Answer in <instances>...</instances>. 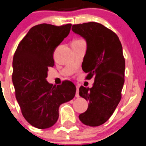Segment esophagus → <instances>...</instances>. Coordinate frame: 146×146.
<instances>
[{"mask_svg":"<svg viewBox=\"0 0 146 146\" xmlns=\"http://www.w3.org/2000/svg\"><path fill=\"white\" fill-rule=\"evenodd\" d=\"M75 96H76V97H77V98L80 97V95H79V89H78V88H77V92H76Z\"/></svg>","mask_w":146,"mask_h":146,"instance_id":"obj_1","label":"esophagus"}]
</instances>
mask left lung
Listing matches in <instances>:
<instances>
[{
	"label": "left lung",
	"mask_w": 146,
	"mask_h": 146,
	"mask_svg": "<svg viewBox=\"0 0 146 146\" xmlns=\"http://www.w3.org/2000/svg\"><path fill=\"white\" fill-rule=\"evenodd\" d=\"M72 29L86 40L82 70L88 73L87 80L95 78L91 88L79 89L80 96L89 102L79 119L88 126H99L110 118L121 100L125 69L122 46L117 35L97 22L74 25Z\"/></svg>",
	"instance_id": "obj_1"
}]
</instances>
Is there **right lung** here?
I'll use <instances>...</instances> for the list:
<instances>
[{
	"mask_svg": "<svg viewBox=\"0 0 146 146\" xmlns=\"http://www.w3.org/2000/svg\"><path fill=\"white\" fill-rule=\"evenodd\" d=\"M71 27V24L36 25L14 53L12 81L17 102L25 119L38 129L53 126L58 119L60 105L75 96L76 87L70 81L56 86L46 80L48 67L54 66L55 49L67 37Z\"/></svg>",
	"mask_w": 146,
	"mask_h": 146,
	"instance_id": "1",
	"label": "right lung"
}]
</instances>
